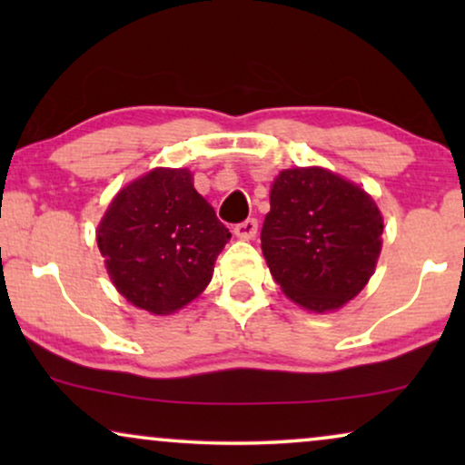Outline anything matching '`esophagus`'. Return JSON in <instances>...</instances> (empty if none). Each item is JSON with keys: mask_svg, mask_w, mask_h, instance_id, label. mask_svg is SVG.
Here are the masks:
<instances>
[{"mask_svg": "<svg viewBox=\"0 0 465 465\" xmlns=\"http://www.w3.org/2000/svg\"><path fill=\"white\" fill-rule=\"evenodd\" d=\"M256 232H258V222L253 218L241 222V224L234 226V237L241 239V241L253 239V237H256Z\"/></svg>", "mask_w": 465, "mask_h": 465, "instance_id": "obj_1", "label": "esophagus"}]
</instances>
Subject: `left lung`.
Listing matches in <instances>:
<instances>
[{"label": "left lung", "mask_w": 465, "mask_h": 465, "mask_svg": "<svg viewBox=\"0 0 465 465\" xmlns=\"http://www.w3.org/2000/svg\"><path fill=\"white\" fill-rule=\"evenodd\" d=\"M262 253L282 292L309 313L353 301L377 269L383 215L358 183L323 167L279 171L262 224Z\"/></svg>", "instance_id": "8db88e82"}]
</instances>
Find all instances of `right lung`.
I'll return each mask as SVG.
<instances>
[{
	"instance_id": "1",
	"label": "right lung",
	"mask_w": 465,
	"mask_h": 465,
	"mask_svg": "<svg viewBox=\"0 0 465 465\" xmlns=\"http://www.w3.org/2000/svg\"><path fill=\"white\" fill-rule=\"evenodd\" d=\"M228 239L183 167H156L126 183L97 226L114 288L152 315L177 313L201 296Z\"/></svg>"
}]
</instances>
